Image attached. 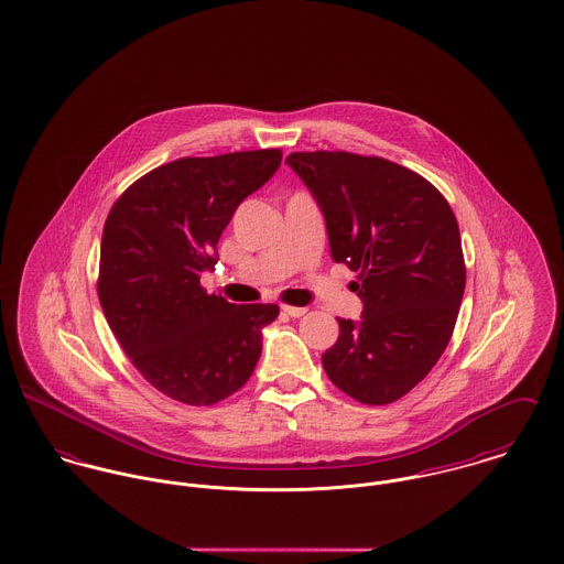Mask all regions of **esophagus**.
I'll use <instances>...</instances> for the list:
<instances>
[{"instance_id": "34e87169", "label": "esophagus", "mask_w": 564, "mask_h": 564, "mask_svg": "<svg viewBox=\"0 0 564 564\" xmlns=\"http://www.w3.org/2000/svg\"><path fill=\"white\" fill-rule=\"evenodd\" d=\"M282 311H284V315H289L293 319H300L306 315V308H300V306H282Z\"/></svg>"}]
</instances>
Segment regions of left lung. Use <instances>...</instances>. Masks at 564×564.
Returning a JSON list of instances; mask_svg holds the SVG:
<instances>
[{
    "label": "left lung",
    "mask_w": 564,
    "mask_h": 564,
    "mask_svg": "<svg viewBox=\"0 0 564 564\" xmlns=\"http://www.w3.org/2000/svg\"><path fill=\"white\" fill-rule=\"evenodd\" d=\"M286 162L322 208L332 258L360 273L362 317L338 319L323 369L356 402H398L452 338L467 280L458 221L402 164L347 152H295Z\"/></svg>",
    "instance_id": "obj_1"
}]
</instances>
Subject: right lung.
Instances as JSON below:
<instances>
[{"instance_id": "right-lung-1", "label": "right lung", "mask_w": 564, "mask_h": 564, "mask_svg": "<svg viewBox=\"0 0 564 564\" xmlns=\"http://www.w3.org/2000/svg\"><path fill=\"white\" fill-rule=\"evenodd\" d=\"M282 162L280 150L180 159L137 180L110 208L99 253V304L141 376L171 400L210 405L237 393L275 304H230L202 289L242 199Z\"/></svg>"}]
</instances>
